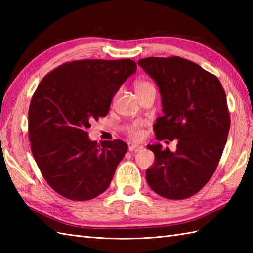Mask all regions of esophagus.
<instances>
[{"label": "esophagus", "instance_id": "34e87169", "mask_svg": "<svg viewBox=\"0 0 253 253\" xmlns=\"http://www.w3.org/2000/svg\"><path fill=\"white\" fill-rule=\"evenodd\" d=\"M141 149H143V147L142 146H138V144H131V146H129V151H131V152L140 151Z\"/></svg>", "mask_w": 253, "mask_h": 253}]
</instances>
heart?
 <instances>
[{
  "label": "heart",
  "mask_w": 253,
  "mask_h": 253,
  "mask_svg": "<svg viewBox=\"0 0 253 253\" xmlns=\"http://www.w3.org/2000/svg\"><path fill=\"white\" fill-rule=\"evenodd\" d=\"M135 90H136V93L138 95H140L144 92H147V91L155 90V85L152 82H150L148 79H140V80H137L135 83ZM143 125L144 124L142 122H132V123L127 124L125 128H124V130H125V133L130 139L137 140V139L141 138L142 136Z\"/></svg>",
  "instance_id": "heart-1"
}]
</instances>
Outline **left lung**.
Listing matches in <instances>:
<instances>
[{
  "label": "left lung",
  "instance_id": "obj_1",
  "mask_svg": "<svg viewBox=\"0 0 253 253\" xmlns=\"http://www.w3.org/2000/svg\"><path fill=\"white\" fill-rule=\"evenodd\" d=\"M162 94L164 114L154 124L158 140L177 139L176 151L160 144L148 149L155 155L146 171L150 188L170 200L189 198L208 184L215 171L230 127L223 85L215 75L179 56L138 61Z\"/></svg>",
  "mask_w": 253,
  "mask_h": 253
}]
</instances>
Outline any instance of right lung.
Wrapping results in <instances>:
<instances>
[{
  "label": "right lung",
  "mask_w": 253,
  "mask_h": 253,
  "mask_svg": "<svg viewBox=\"0 0 253 253\" xmlns=\"http://www.w3.org/2000/svg\"><path fill=\"white\" fill-rule=\"evenodd\" d=\"M136 71L129 58L78 60L40 82L29 105L28 137L38 168L58 195L87 201L110 186L127 143L115 139L100 146L87 129L107 115L116 91Z\"/></svg>",
  "instance_id": "1"
}]
</instances>
